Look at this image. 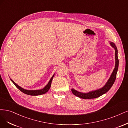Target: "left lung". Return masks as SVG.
<instances>
[{
	"label": "left lung",
	"instance_id": "1",
	"mask_svg": "<svg viewBox=\"0 0 128 128\" xmlns=\"http://www.w3.org/2000/svg\"><path fill=\"white\" fill-rule=\"evenodd\" d=\"M110 44L111 45V46L113 47L115 49V68L113 70L112 74H111L108 82H106V84H105V86L102 88L96 90H94V91L90 92L88 93H83V92H79L76 91V90L75 89H72L71 91L75 96L83 99L96 98L97 97H99L100 96L102 95L103 94L106 93L110 89V88L112 87V86L114 83L115 79H116V74H117L118 67V49L116 46H115V44L113 42H110Z\"/></svg>",
	"mask_w": 128,
	"mask_h": 128
}]
</instances>
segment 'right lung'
<instances>
[{
	"instance_id": "obj_1",
	"label": "right lung",
	"mask_w": 128,
	"mask_h": 128,
	"mask_svg": "<svg viewBox=\"0 0 128 128\" xmlns=\"http://www.w3.org/2000/svg\"><path fill=\"white\" fill-rule=\"evenodd\" d=\"M54 74L52 77L51 78V79L49 80V82L48 83V84L44 86V87L40 90H26L24 89L23 88H22V87H20V86H19L16 83L12 80L10 79V80L12 81V82L17 87L20 91H21L22 92H23L24 94H28V95H31V96H38V95H40V94H44L45 93H46L48 90H49L51 86V84H52V80L53 77L54 76Z\"/></svg>"
}]
</instances>
